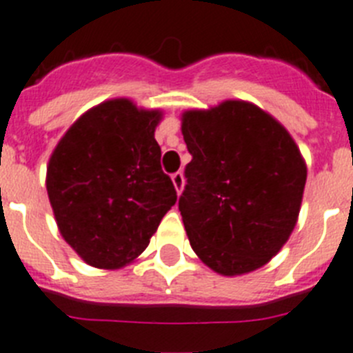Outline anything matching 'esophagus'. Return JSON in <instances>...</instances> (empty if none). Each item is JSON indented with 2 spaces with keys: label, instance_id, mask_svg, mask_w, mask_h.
<instances>
[{
  "label": "esophagus",
  "instance_id": "1",
  "mask_svg": "<svg viewBox=\"0 0 353 353\" xmlns=\"http://www.w3.org/2000/svg\"><path fill=\"white\" fill-rule=\"evenodd\" d=\"M172 183H174V186H176L177 193L183 192V186H184V176H183V172L172 174Z\"/></svg>",
  "mask_w": 353,
  "mask_h": 353
}]
</instances>
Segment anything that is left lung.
<instances>
[{
	"instance_id": "obj_1",
	"label": "left lung",
	"mask_w": 353,
	"mask_h": 353,
	"mask_svg": "<svg viewBox=\"0 0 353 353\" xmlns=\"http://www.w3.org/2000/svg\"><path fill=\"white\" fill-rule=\"evenodd\" d=\"M192 161L179 211L199 259L223 276L268 263L299 216L306 163L290 133L253 103L183 114Z\"/></svg>"
}]
</instances>
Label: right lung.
<instances>
[{
  "mask_svg": "<svg viewBox=\"0 0 353 353\" xmlns=\"http://www.w3.org/2000/svg\"><path fill=\"white\" fill-rule=\"evenodd\" d=\"M158 110L103 101L70 126L47 167L59 232L85 263L119 269L137 259L177 200L154 139Z\"/></svg>",
  "mask_w": 353,
  "mask_h": 353,
  "instance_id": "right-lung-1",
  "label": "right lung"
}]
</instances>
